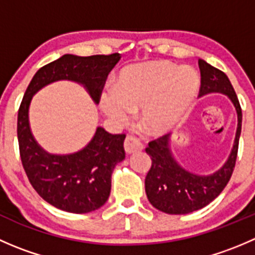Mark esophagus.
Instances as JSON below:
<instances>
[{"instance_id": "obj_1", "label": "esophagus", "mask_w": 255, "mask_h": 255, "mask_svg": "<svg viewBox=\"0 0 255 255\" xmlns=\"http://www.w3.org/2000/svg\"><path fill=\"white\" fill-rule=\"evenodd\" d=\"M142 149H143V144L137 137H134V135H127V138H126L125 140L126 153L130 154V153H134V151L142 150Z\"/></svg>"}]
</instances>
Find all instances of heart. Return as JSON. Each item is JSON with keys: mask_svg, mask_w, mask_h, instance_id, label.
I'll use <instances>...</instances> for the list:
<instances>
[{"mask_svg": "<svg viewBox=\"0 0 255 255\" xmlns=\"http://www.w3.org/2000/svg\"><path fill=\"white\" fill-rule=\"evenodd\" d=\"M200 89V78L189 66L154 61L126 69L117 91L105 92L104 111L116 121H127L140 110V122L149 133L170 129L191 106Z\"/></svg>", "mask_w": 255, "mask_h": 255, "instance_id": "heart-1", "label": "heart"}]
</instances>
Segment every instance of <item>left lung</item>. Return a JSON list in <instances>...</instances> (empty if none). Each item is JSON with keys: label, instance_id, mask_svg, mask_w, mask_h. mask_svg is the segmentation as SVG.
<instances>
[{"label": "left lung", "instance_id": "1", "mask_svg": "<svg viewBox=\"0 0 255 255\" xmlns=\"http://www.w3.org/2000/svg\"><path fill=\"white\" fill-rule=\"evenodd\" d=\"M201 86L200 96L210 92H222L233 102L238 115L235 145L225 165L208 176H200L182 169L174 160L169 146V135L150 140L145 151L151 159V166L145 176V192L149 202L161 212L185 215L207 206L222 192L235 170L242 130V109L232 84L223 71L213 68L205 60H199Z\"/></svg>", "mask_w": 255, "mask_h": 255}]
</instances>
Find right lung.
<instances>
[{
    "instance_id": "add662e5",
    "label": "right lung",
    "mask_w": 255,
    "mask_h": 255,
    "mask_svg": "<svg viewBox=\"0 0 255 255\" xmlns=\"http://www.w3.org/2000/svg\"><path fill=\"white\" fill-rule=\"evenodd\" d=\"M120 59L118 53L91 56L65 54L35 73L20 102L17 135L23 169L38 195L66 212H91L109 200L112 171L126 156V134H111L99 127L91 142L78 153L49 154L38 145L30 132V100L38 90L50 82L73 80L84 85L92 100L99 104L107 76Z\"/></svg>"
}]
</instances>
